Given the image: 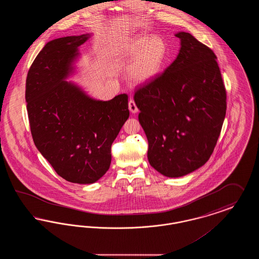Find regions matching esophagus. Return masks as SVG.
<instances>
[{"mask_svg": "<svg viewBox=\"0 0 259 259\" xmlns=\"http://www.w3.org/2000/svg\"><path fill=\"white\" fill-rule=\"evenodd\" d=\"M128 107H129V111H131L132 113H136V112L139 111V109H138V107H137L134 100H130V101H129Z\"/></svg>", "mask_w": 259, "mask_h": 259, "instance_id": "esophagus-1", "label": "esophagus"}]
</instances>
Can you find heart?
<instances>
[{
	"label": "heart",
	"mask_w": 259,
	"mask_h": 259,
	"mask_svg": "<svg viewBox=\"0 0 259 259\" xmlns=\"http://www.w3.org/2000/svg\"><path fill=\"white\" fill-rule=\"evenodd\" d=\"M126 54L135 57L129 68L130 78L137 83L147 82L160 72L167 56V47L159 37L147 35L134 38L127 47Z\"/></svg>",
	"instance_id": "1"
}]
</instances>
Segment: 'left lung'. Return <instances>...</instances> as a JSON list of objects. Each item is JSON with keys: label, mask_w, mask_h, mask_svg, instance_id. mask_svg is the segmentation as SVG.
<instances>
[{"label": "left lung", "mask_w": 259, "mask_h": 259, "mask_svg": "<svg viewBox=\"0 0 259 259\" xmlns=\"http://www.w3.org/2000/svg\"><path fill=\"white\" fill-rule=\"evenodd\" d=\"M162 73L136 90L139 121L148 141L149 164L179 178L209 160L226 113V89L217 56L189 33Z\"/></svg>", "instance_id": "8db88e82"}]
</instances>
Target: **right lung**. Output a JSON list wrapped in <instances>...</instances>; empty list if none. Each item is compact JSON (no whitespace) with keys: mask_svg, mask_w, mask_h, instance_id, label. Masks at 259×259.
Returning a JSON list of instances; mask_svg holds the SVG:
<instances>
[{"mask_svg":"<svg viewBox=\"0 0 259 259\" xmlns=\"http://www.w3.org/2000/svg\"><path fill=\"white\" fill-rule=\"evenodd\" d=\"M88 35L48 42L31 65L25 99L33 141L64 180L93 184L110 168L111 144L129 117L128 95L89 98L63 79Z\"/></svg>","mask_w":259,"mask_h":259,"instance_id":"add662e5","label":"right lung"}]
</instances>
